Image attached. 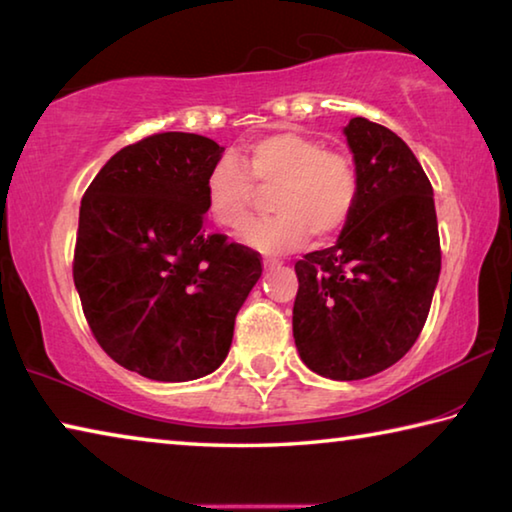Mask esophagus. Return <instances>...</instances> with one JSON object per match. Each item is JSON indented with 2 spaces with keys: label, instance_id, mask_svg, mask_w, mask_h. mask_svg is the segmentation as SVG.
Listing matches in <instances>:
<instances>
[{
  "label": "esophagus",
  "instance_id": "esophagus-1",
  "mask_svg": "<svg viewBox=\"0 0 512 512\" xmlns=\"http://www.w3.org/2000/svg\"><path fill=\"white\" fill-rule=\"evenodd\" d=\"M277 266H280V262H277V259H266V262H264L266 271H273V268H277Z\"/></svg>",
  "mask_w": 512,
  "mask_h": 512
}]
</instances>
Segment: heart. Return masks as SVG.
<instances>
[{"instance_id":"obj_1","label":"heart","mask_w":512,"mask_h":512,"mask_svg":"<svg viewBox=\"0 0 512 512\" xmlns=\"http://www.w3.org/2000/svg\"><path fill=\"white\" fill-rule=\"evenodd\" d=\"M276 190L277 215L257 221L244 235L248 246L280 255L306 237H336L358 203L360 179L349 154L329 150L302 132H275L241 147L235 161H219L206 179V208L215 224L244 230L253 219L257 190Z\"/></svg>"}]
</instances>
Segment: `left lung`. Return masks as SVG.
<instances>
[{
  "label": "left lung",
  "mask_w": 512,
  "mask_h": 512,
  "mask_svg": "<svg viewBox=\"0 0 512 512\" xmlns=\"http://www.w3.org/2000/svg\"><path fill=\"white\" fill-rule=\"evenodd\" d=\"M358 203L336 246L295 262L293 338L302 362L333 380H360L412 349L441 273L432 183L392 129L345 127Z\"/></svg>",
  "instance_id": "left-lung-1"
}]
</instances>
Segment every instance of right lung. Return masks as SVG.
<instances>
[{"instance_id":"obj_1","label":"right lung","mask_w":512,"mask_h":512,"mask_svg":"<svg viewBox=\"0 0 512 512\" xmlns=\"http://www.w3.org/2000/svg\"><path fill=\"white\" fill-rule=\"evenodd\" d=\"M224 147L163 132L111 156L80 203L73 282L111 360L161 383L208 376L262 275L253 248L203 228Z\"/></svg>"}]
</instances>
